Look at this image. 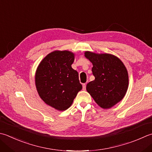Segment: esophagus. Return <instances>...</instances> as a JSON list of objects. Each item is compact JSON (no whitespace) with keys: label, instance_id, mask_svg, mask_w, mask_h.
Instances as JSON below:
<instances>
[{"label":"esophagus","instance_id":"esophagus-1","mask_svg":"<svg viewBox=\"0 0 152 152\" xmlns=\"http://www.w3.org/2000/svg\"><path fill=\"white\" fill-rule=\"evenodd\" d=\"M82 87H83V90H86V84H83L82 85Z\"/></svg>","mask_w":152,"mask_h":152}]
</instances>
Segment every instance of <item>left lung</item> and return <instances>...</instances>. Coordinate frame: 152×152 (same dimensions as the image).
<instances>
[{
	"mask_svg": "<svg viewBox=\"0 0 152 152\" xmlns=\"http://www.w3.org/2000/svg\"><path fill=\"white\" fill-rule=\"evenodd\" d=\"M84 56L92 64L94 81L86 86V90L98 105L109 109L123 99L129 88V74L117 56L108 53L86 51Z\"/></svg>",
	"mask_w": 152,
	"mask_h": 152,
	"instance_id": "left-lung-1",
	"label": "left lung"
}]
</instances>
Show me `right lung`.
<instances>
[{
    "instance_id": "1",
    "label": "right lung",
    "mask_w": 152,
    "mask_h": 152,
    "mask_svg": "<svg viewBox=\"0 0 152 152\" xmlns=\"http://www.w3.org/2000/svg\"><path fill=\"white\" fill-rule=\"evenodd\" d=\"M74 56L69 50H54L40 62L35 72L39 96L47 105L58 111L69 108L82 89L78 72L71 66Z\"/></svg>"
}]
</instances>
